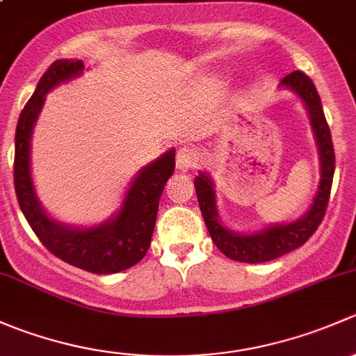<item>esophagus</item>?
I'll use <instances>...</instances> for the list:
<instances>
[{
  "label": "esophagus",
  "mask_w": 356,
  "mask_h": 356,
  "mask_svg": "<svg viewBox=\"0 0 356 356\" xmlns=\"http://www.w3.org/2000/svg\"><path fill=\"white\" fill-rule=\"evenodd\" d=\"M175 161H177L179 170H191L198 165V153L191 146H182V148L177 149Z\"/></svg>",
  "instance_id": "obj_1"
}]
</instances>
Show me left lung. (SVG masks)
I'll use <instances>...</instances> for the list:
<instances>
[{
  "label": "left lung",
  "instance_id": "1",
  "mask_svg": "<svg viewBox=\"0 0 356 356\" xmlns=\"http://www.w3.org/2000/svg\"><path fill=\"white\" fill-rule=\"evenodd\" d=\"M281 84L293 89L294 92L301 96V99L307 105L308 113H310L315 138H317L322 177L317 196H315L310 210L293 224L272 225L265 231L250 236L234 234V232L222 227V224L218 222L217 208H215V191L208 175L200 174L195 179L201 215H203L204 224H207V229L210 232L211 239H213L215 246L231 260L245 261V264H261V261L274 260V258L282 257V254L303 246L321 225L325 210H327L329 196H331L336 160H334L331 131H329L327 120H325L324 110H322L321 96H318L312 79L300 70H294L286 75Z\"/></svg>",
  "mask_w": 356,
  "mask_h": 356
}]
</instances>
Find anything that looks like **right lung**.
I'll return each mask as SVG.
<instances>
[{"label":"right lung","mask_w":356,"mask_h":356,"mask_svg":"<svg viewBox=\"0 0 356 356\" xmlns=\"http://www.w3.org/2000/svg\"><path fill=\"white\" fill-rule=\"evenodd\" d=\"M82 68V60H56L42 74L17 124L13 182L20 210L46 250L82 270L115 274L141 261L148 251L155 231L158 201L165 182L174 174L175 152L170 149L139 172L113 220L91 229H72L51 220L42 211L32 188L29 168L32 127L42 108L46 92L81 74Z\"/></svg>","instance_id":"obj_1"}]
</instances>
